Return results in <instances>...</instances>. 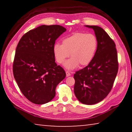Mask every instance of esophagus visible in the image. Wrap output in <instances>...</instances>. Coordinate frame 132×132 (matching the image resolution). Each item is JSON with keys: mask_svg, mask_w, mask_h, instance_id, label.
<instances>
[{"mask_svg": "<svg viewBox=\"0 0 132 132\" xmlns=\"http://www.w3.org/2000/svg\"><path fill=\"white\" fill-rule=\"evenodd\" d=\"M66 76H67V77H69V76H70L71 75L70 73L69 72V71H66Z\"/></svg>", "mask_w": 132, "mask_h": 132, "instance_id": "esophagus-1", "label": "esophagus"}]
</instances>
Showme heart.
Returning a JSON list of instances; mask_svg holds the SVG:
<instances>
[{
    "instance_id": "b5f03b06",
    "label": "heart",
    "mask_w": 132,
    "mask_h": 132,
    "mask_svg": "<svg viewBox=\"0 0 132 132\" xmlns=\"http://www.w3.org/2000/svg\"><path fill=\"white\" fill-rule=\"evenodd\" d=\"M98 46L97 37L93 34L76 32L62 40V44L56 43L53 46V53L56 61L63 63L70 56L64 66L71 70L79 66H86L94 56Z\"/></svg>"
}]
</instances>
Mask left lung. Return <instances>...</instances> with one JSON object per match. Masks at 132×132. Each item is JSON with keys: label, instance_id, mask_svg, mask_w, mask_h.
<instances>
[{"label": "left lung", "instance_id": "left-lung-1", "mask_svg": "<svg viewBox=\"0 0 132 132\" xmlns=\"http://www.w3.org/2000/svg\"><path fill=\"white\" fill-rule=\"evenodd\" d=\"M86 27L94 31L98 46L90 63L74 75V92L81 103L93 105L101 101L111 91L119 64L115 44L109 35L98 26Z\"/></svg>", "mask_w": 132, "mask_h": 132}]
</instances>
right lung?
<instances>
[{"label":"right lung","mask_w":132,"mask_h":132,"mask_svg":"<svg viewBox=\"0 0 132 132\" xmlns=\"http://www.w3.org/2000/svg\"><path fill=\"white\" fill-rule=\"evenodd\" d=\"M66 30L59 25H42L28 31L18 43L13 75L21 93L32 103L51 101L57 84L66 77L53 53L56 39Z\"/></svg>","instance_id":"1"}]
</instances>
